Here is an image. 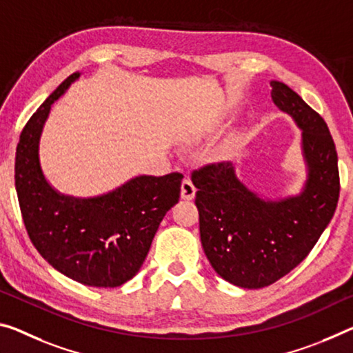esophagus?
I'll return each instance as SVG.
<instances>
[{
	"label": "esophagus",
	"mask_w": 353,
	"mask_h": 353,
	"mask_svg": "<svg viewBox=\"0 0 353 353\" xmlns=\"http://www.w3.org/2000/svg\"><path fill=\"white\" fill-rule=\"evenodd\" d=\"M194 193H196V188H194L193 182L190 181V179H185V181L182 182V187H181V196H182V199L192 201L194 198Z\"/></svg>",
	"instance_id": "obj_1"
}]
</instances>
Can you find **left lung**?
Wrapping results in <instances>:
<instances>
[{
	"mask_svg": "<svg viewBox=\"0 0 353 353\" xmlns=\"http://www.w3.org/2000/svg\"><path fill=\"white\" fill-rule=\"evenodd\" d=\"M270 86L273 102L301 128L303 190L262 199L239 181L231 161L192 172L207 259L223 279L245 289L270 286L294 270L325 231L339 199L338 154L325 121L288 85Z\"/></svg>",
	"mask_w": 353,
	"mask_h": 353,
	"instance_id": "left-lung-1",
	"label": "left lung"
}]
</instances>
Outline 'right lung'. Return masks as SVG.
Here are the masks:
<instances>
[{
	"label": "right lung",
	"instance_id": "right-lung-1",
	"mask_svg": "<svg viewBox=\"0 0 353 353\" xmlns=\"http://www.w3.org/2000/svg\"><path fill=\"white\" fill-rule=\"evenodd\" d=\"M78 77H67L21 130L15 190L28 236L50 265L86 286L117 288L141 268L161 220L177 204L183 176H138L96 198L56 192L42 172L39 141L53 102Z\"/></svg>",
	"mask_w": 353,
	"mask_h": 353
}]
</instances>
